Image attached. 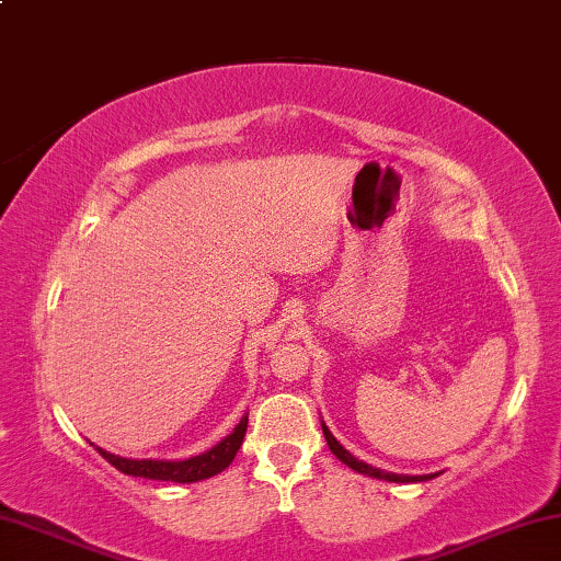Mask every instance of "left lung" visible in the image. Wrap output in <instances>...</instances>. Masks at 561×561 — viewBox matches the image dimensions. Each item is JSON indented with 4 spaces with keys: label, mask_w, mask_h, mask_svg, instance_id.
Returning <instances> with one entry per match:
<instances>
[{
    "label": "left lung",
    "mask_w": 561,
    "mask_h": 561,
    "mask_svg": "<svg viewBox=\"0 0 561 561\" xmlns=\"http://www.w3.org/2000/svg\"><path fill=\"white\" fill-rule=\"evenodd\" d=\"M321 431H324V438H327V443H329V450L336 455V458L344 462V465H348L351 470H356V472H360V474H368V478H376V480H388V482H425V480H433V478H438L440 472H431V474H398V472H386V470H378V468H374V465H368V462H364V460H358V458H354V455H351L344 445H341L336 438H334V433L329 431V425L321 421Z\"/></svg>",
    "instance_id": "1"
}]
</instances>
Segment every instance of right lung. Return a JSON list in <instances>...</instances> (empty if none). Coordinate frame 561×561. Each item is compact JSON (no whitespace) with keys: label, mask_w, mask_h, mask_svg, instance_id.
Returning <instances> with one entry per match:
<instances>
[{"label":"right lung","mask_w":561,"mask_h":561,"mask_svg":"<svg viewBox=\"0 0 561 561\" xmlns=\"http://www.w3.org/2000/svg\"><path fill=\"white\" fill-rule=\"evenodd\" d=\"M247 421H250V415H242V421L234 425L232 433L222 438L217 445H213L210 450H205L201 455H193V458L187 460H136V458H121V455H113L108 450L99 448V445H93V448L99 450V455H103L113 468L121 470L123 474H133V478H146V480H170V482H197V480H207L213 478V474L222 472L227 465L234 460L237 450H240V445L244 440V433H247Z\"/></svg>","instance_id":"1"}]
</instances>
